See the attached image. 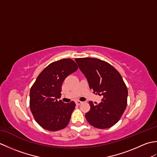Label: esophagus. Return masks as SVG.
<instances>
[{
    "label": "esophagus",
    "instance_id": "1",
    "mask_svg": "<svg viewBox=\"0 0 157 157\" xmlns=\"http://www.w3.org/2000/svg\"><path fill=\"white\" fill-rule=\"evenodd\" d=\"M75 103H76L77 105H81L82 103H83V102H82V101H77L75 102Z\"/></svg>",
    "mask_w": 157,
    "mask_h": 157
}]
</instances>
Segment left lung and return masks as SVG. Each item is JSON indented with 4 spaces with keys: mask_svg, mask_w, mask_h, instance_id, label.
Wrapping results in <instances>:
<instances>
[{
    "mask_svg": "<svg viewBox=\"0 0 157 157\" xmlns=\"http://www.w3.org/2000/svg\"><path fill=\"white\" fill-rule=\"evenodd\" d=\"M79 68L87 78L90 88L102 96V102L92 101L86 119L94 128L106 129L119 121L128 104V88L121 75L109 63L96 58L75 59Z\"/></svg>",
    "mask_w": 157,
    "mask_h": 157,
    "instance_id": "1",
    "label": "left lung"
}]
</instances>
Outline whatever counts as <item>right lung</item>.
Wrapping results in <instances>:
<instances>
[{
	"mask_svg": "<svg viewBox=\"0 0 157 157\" xmlns=\"http://www.w3.org/2000/svg\"><path fill=\"white\" fill-rule=\"evenodd\" d=\"M78 69L71 59H63L48 65L40 73L29 92V107L42 128L51 132L64 129L71 119L75 103L61 100V87L65 78Z\"/></svg>",
	"mask_w": 157,
	"mask_h": 157,
	"instance_id": "right-lung-1",
	"label": "right lung"
}]
</instances>
